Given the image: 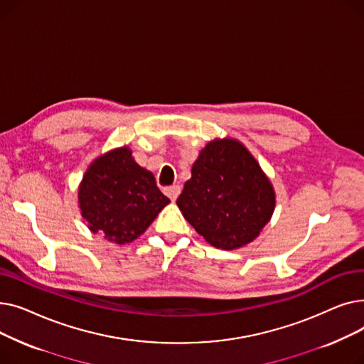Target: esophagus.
Returning <instances> with one entry per match:
<instances>
[{
	"label": "esophagus",
	"mask_w": 364,
	"mask_h": 364,
	"mask_svg": "<svg viewBox=\"0 0 364 364\" xmlns=\"http://www.w3.org/2000/svg\"><path fill=\"white\" fill-rule=\"evenodd\" d=\"M180 193H181V187H180V186H171V187H166V188H165V195H166L171 200H176Z\"/></svg>",
	"instance_id": "34e87169"
}]
</instances>
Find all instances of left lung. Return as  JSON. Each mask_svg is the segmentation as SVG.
<instances>
[{
  "label": "left lung",
  "mask_w": 364,
  "mask_h": 364,
  "mask_svg": "<svg viewBox=\"0 0 364 364\" xmlns=\"http://www.w3.org/2000/svg\"><path fill=\"white\" fill-rule=\"evenodd\" d=\"M177 205L206 242L236 250L252 242L270 221L274 192L240 143L215 140L200 151Z\"/></svg>",
  "instance_id": "left-lung-1"
}]
</instances>
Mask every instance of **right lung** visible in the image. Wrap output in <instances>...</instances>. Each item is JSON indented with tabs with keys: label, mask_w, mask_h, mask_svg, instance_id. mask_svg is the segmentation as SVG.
<instances>
[{
	"label": "right lung",
	"mask_w": 364,
	"mask_h": 364,
	"mask_svg": "<svg viewBox=\"0 0 364 364\" xmlns=\"http://www.w3.org/2000/svg\"><path fill=\"white\" fill-rule=\"evenodd\" d=\"M80 208L92 233L119 245L137 239L169 203L151 172L122 147L95 159L80 186Z\"/></svg>",
	"instance_id": "obj_1"
}]
</instances>
